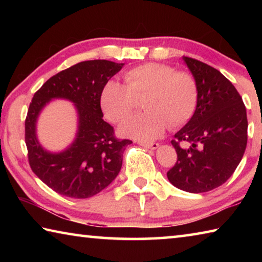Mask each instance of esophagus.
Returning a JSON list of instances; mask_svg holds the SVG:
<instances>
[{
	"label": "esophagus",
	"instance_id": "1",
	"mask_svg": "<svg viewBox=\"0 0 262 262\" xmlns=\"http://www.w3.org/2000/svg\"><path fill=\"white\" fill-rule=\"evenodd\" d=\"M139 144L142 145L143 148H147V149H151V150H156L159 144L158 143H155V142H151V143H145V142H139Z\"/></svg>",
	"mask_w": 262,
	"mask_h": 262
}]
</instances>
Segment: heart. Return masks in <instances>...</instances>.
Listing matches in <instances>:
<instances>
[{
	"mask_svg": "<svg viewBox=\"0 0 262 262\" xmlns=\"http://www.w3.org/2000/svg\"><path fill=\"white\" fill-rule=\"evenodd\" d=\"M123 78L125 84L110 79L100 92L101 110L113 123L125 121L136 107V99L143 98L145 112L121 126L122 135L144 142L155 140L167 125L171 128L185 125L196 110L198 84L187 72L147 62L127 70Z\"/></svg>",
	"mask_w": 262,
	"mask_h": 262,
	"instance_id": "b5f03b06",
	"label": "heart"
}]
</instances>
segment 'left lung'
<instances>
[{
  "label": "left lung",
  "instance_id": "left-lung-1",
  "mask_svg": "<svg viewBox=\"0 0 262 262\" xmlns=\"http://www.w3.org/2000/svg\"><path fill=\"white\" fill-rule=\"evenodd\" d=\"M198 84L196 110L171 141L177 156L170 183L189 193L209 192L236 170L247 144L246 108L241 95L219 70L184 56ZM190 144L181 148L180 143Z\"/></svg>",
  "mask_w": 262,
  "mask_h": 262
}]
</instances>
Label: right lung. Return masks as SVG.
<instances>
[{
  "label": "right lung",
  "instance_id": "add662e5",
  "mask_svg": "<svg viewBox=\"0 0 262 262\" xmlns=\"http://www.w3.org/2000/svg\"><path fill=\"white\" fill-rule=\"evenodd\" d=\"M123 67L107 60L83 61L52 76L35 92L25 119V143L34 174L56 193L86 199L98 194L117 178L129 140L114 136L103 120L100 92ZM52 99H67L78 111L77 137L61 153L43 149L36 139V120Z\"/></svg>",
  "mask_w": 262,
  "mask_h": 262
}]
</instances>
